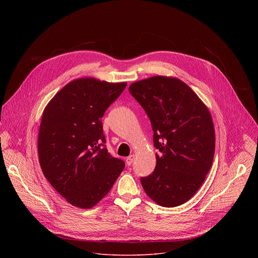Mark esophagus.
Segmentation results:
<instances>
[{"label": "esophagus", "mask_w": 258, "mask_h": 258, "mask_svg": "<svg viewBox=\"0 0 258 258\" xmlns=\"http://www.w3.org/2000/svg\"><path fill=\"white\" fill-rule=\"evenodd\" d=\"M134 159H135V155H134V154H132V155H130L128 157H126V159H125L126 164H127V165H131V164L133 163Z\"/></svg>", "instance_id": "34e87169"}]
</instances>
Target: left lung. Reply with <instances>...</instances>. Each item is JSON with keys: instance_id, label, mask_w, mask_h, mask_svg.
Wrapping results in <instances>:
<instances>
[{"instance_id": "1", "label": "left lung", "mask_w": 258, "mask_h": 258, "mask_svg": "<svg viewBox=\"0 0 258 258\" xmlns=\"http://www.w3.org/2000/svg\"><path fill=\"white\" fill-rule=\"evenodd\" d=\"M150 118L156 166L141 177L153 201L175 207L191 199L212 165L215 134L208 108L185 83L175 78L152 77L128 89Z\"/></svg>"}]
</instances>
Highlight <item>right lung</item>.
I'll use <instances>...</instances> for the list:
<instances>
[{
  "label": "right lung",
  "mask_w": 258,
  "mask_h": 258,
  "mask_svg": "<svg viewBox=\"0 0 258 258\" xmlns=\"http://www.w3.org/2000/svg\"><path fill=\"white\" fill-rule=\"evenodd\" d=\"M125 87L126 83L82 78L62 88L44 110L40 165L52 187L73 206H95L124 168V162L106 148L101 118Z\"/></svg>",
  "instance_id": "right-lung-1"
}]
</instances>
